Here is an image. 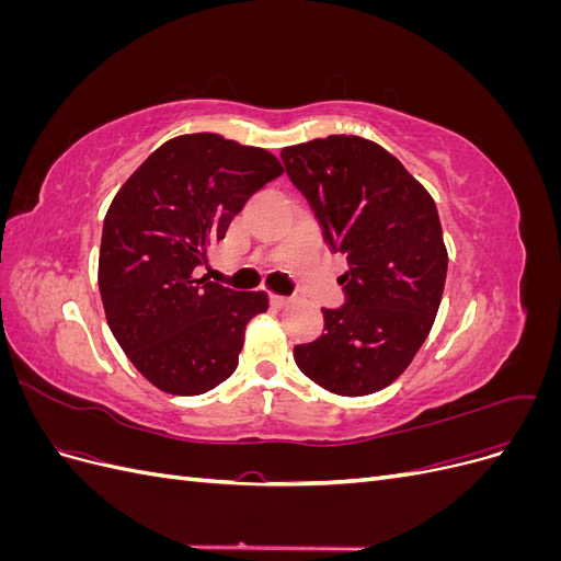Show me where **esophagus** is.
<instances>
[{
    "label": "esophagus",
    "mask_w": 561,
    "mask_h": 561,
    "mask_svg": "<svg viewBox=\"0 0 561 561\" xmlns=\"http://www.w3.org/2000/svg\"><path fill=\"white\" fill-rule=\"evenodd\" d=\"M293 299L290 297H283V295H271V304H274L276 309H283V307H287V304H290Z\"/></svg>",
    "instance_id": "obj_1"
}]
</instances>
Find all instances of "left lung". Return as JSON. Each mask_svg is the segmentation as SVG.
Segmentation results:
<instances>
[{"instance_id": "obj_1", "label": "left lung", "mask_w": 561, "mask_h": 561, "mask_svg": "<svg viewBox=\"0 0 561 561\" xmlns=\"http://www.w3.org/2000/svg\"><path fill=\"white\" fill-rule=\"evenodd\" d=\"M328 243L346 254V304L322 309L325 334L295 363L330 393L360 398L393 383L433 328L447 245L433 196L381 145L328 135L280 151Z\"/></svg>"}]
</instances>
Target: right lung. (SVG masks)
I'll return each instance as SVG.
<instances>
[{"label": "right lung", "mask_w": 561, "mask_h": 561, "mask_svg": "<svg viewBox=\"0 0 561 561\" xmlns=\"http://www.w3.org/2000/svg\"><path fill=\"white\" fill-rule=\"evenodd\" d=\"M283 171L262 147L192 133L163 142L116 192L100 241V297L118 346L163 393H208L239 365L245 325L268 309V295L229 290L196 268Z\"/></svg>", "instance_id": "obj_1"}]
</instances>
